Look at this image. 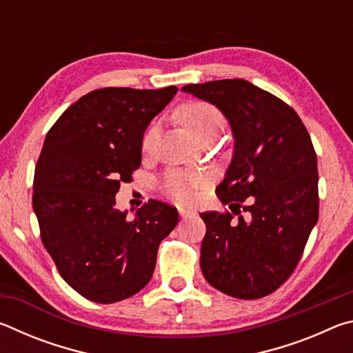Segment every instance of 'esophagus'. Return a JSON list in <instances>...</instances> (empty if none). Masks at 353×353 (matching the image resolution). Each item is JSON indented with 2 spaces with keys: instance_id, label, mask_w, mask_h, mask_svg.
<instances>
[{
  "instance_id": "esophagus-1",
  "label": "esophagus",
  "mask_w": 353,
  "mask_h": 353,
  "mask_svg": "<svg viewBox=\"0 0 353 353\" xmlns=\"http://www.w3.org/2000/svg\"><path fill=\"white\" fill-rule=\"evenodd\" d=\"M179 214H181L182 219H188V218H194L196 212L188 210V208H179Z\"/></svg>"
}]
</instances>
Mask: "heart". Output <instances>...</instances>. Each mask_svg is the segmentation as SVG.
<instances>
[{
    "mask_svg": "<svg viewBox=\"0 0 353 353\" xmlns=\"http://www.w3.org/2000/svg\"><path fill=\"white\" fill-rule=\"evenodd\" d=\"M177 121L193 135L194 140L202 143L207 139H216L224 129V117L218 107L204 101H191L177 109ZM155 128H149L141 140V151L148 154L155 140ZM204 185V177L199 174H183L171 172L165 177V190L177 202H190L193 199V188Z\"/></svg>",
    "mask_w": 353,
    "mask_h": 353,
    "instance_id": "obj_1",
    "label": "heart"
}]
</instances>
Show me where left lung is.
<instances>
[{"mask_svg":"<svg viewBox=\"0 0 353 353\" xmlns=\"http://www.w3.org/2000/svg\"><path fill=\"white\" fill-rule=\"evenodd\" d=\"M182 92L218 107L235 141L216 188L232 213H201L207 225L202 274L224 294L265 297L294 271L318 223V160L312 139L288 104L249 81L190 83Z\"/></svg>","mask_w":353,"mask_h":353,"instance_id":"obj_1","label":"left lung"}]
</instances>
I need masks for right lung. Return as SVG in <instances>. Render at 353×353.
<instances>
[{
  "mask_svg": "<svg viewBox=\"0 0 353 353\" xmlns=\"http://www.w3.org/2000/svg\"><path fill=\"white\" fill-rule=\"evenodd\" d=\"M177 87H109L71 104L46 134L34 174L32 208L62 279L88 301L113 303L145 288L179 213L149 201L128 218L115 207L119 182L141 165L149 123Z\"/></svg>",
  "mask_w": 353,
  "mask_h": 353,
  "instance_id": "obj_1",
  "label": "right lung"
}]
</instances>
